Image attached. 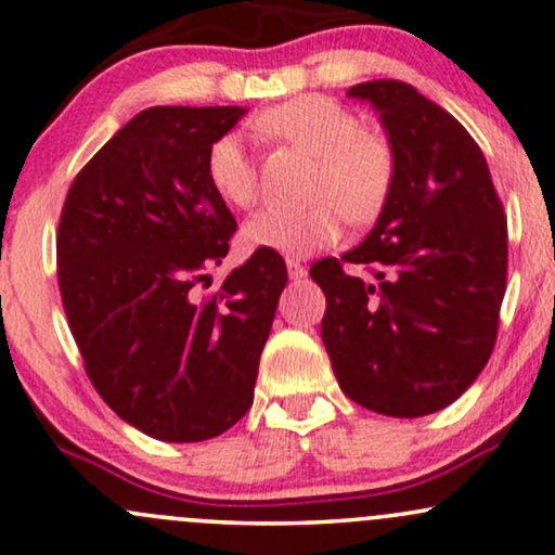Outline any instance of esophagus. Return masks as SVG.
<instances>
[{"label":"esophagus","instance_id":"1","mask_svg":"<svg viewBox=\"0 0 555 555\" xmlns=\"http://www.w3.org/2000/svg\"><path fill=\"white\" fill-rule=\"evenodd\" d=\"M287 275H291V280H302L308 275V270L298 260H287Z\"/></svg>","mask_w":555,"mask_h":555}]
</instances>
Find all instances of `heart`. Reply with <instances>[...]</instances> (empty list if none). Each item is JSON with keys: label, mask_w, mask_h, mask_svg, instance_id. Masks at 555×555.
I'll list each match as a JSON object with an SVG mask.
<instances>
[{"label": "heart", "mask_w": 555, "mask_h": 555, "mask_svg": "<svg viewBox=\"0 0 555 555\" xmlns=\"http://www.w3.org/2000/svg\"><path fill=\"white\" fill-rule=\"evenodd\" d=\"M253 126L315 158L310 196L318 202L306 209H260L242 227L247 247L306 257L338 240L344 215L356 224L382 215L397 179V156L389 141L363 131L344 105L325 95H298L257 113ZM204 173L211 192L232 207L255 202V158L240 133H222L211 143Z\"/></svg>", "instance_id": "1"}]
</instances>
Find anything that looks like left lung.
<instances>
[{"label":"left lung","instance_id":"left-lung-1","mask_svg":"<svg viewBox=\"0 0 555 555\" xmlns=\"http://www.w3.org/2000/svg\"><path fill=\"white\" fill-rule=\"evenodd\" d=\"M348 95L378 111L397 179L369 237L310 268L325 293L321 336L348 399L412 420L460 399L490 359L507 222L457 118L401 80L359 82ZM346 261L370 275L348 276Z\"/></svg>","mask_w":555,"mask_h":555}]
</instances>
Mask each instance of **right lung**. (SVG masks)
Returning <instances> with one entry per match:
<instances>
[{
  "label": "right lung",
  "mask_w": 555,
  "mask_h": 555,
  "mask_svg": "<svg viewBox=\"0 0 555 555\" xmlns=\"http://www.w3.org/2000/svg\"><path fill=\"white\" fill-rule=\"evenodd\" d=\"M237 105H156L73 179L57 227V283L86 374L120 420L162 442H204L253 406L260 353L287 283L255 249L209 298L232 211L204 162Z\"/></svg>",
  "instance_id": "add662e5"
}]
</instances>
